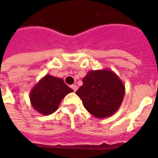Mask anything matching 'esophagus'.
Segmentation results:
<instances>
[{
    "label": "esophagus",
    "mask_w": 158,
    "mask_h": 158,
    "mask_svg": "<svg viewBox=\"0 0 158 158\" xmlns=\"http://www.w3.org/2000/svg\"><path fill=\"white\" fill-rule=\"evenodd\" d=\"M70 88H71V89L74 90V92H76L77 89H78V86H77L76 84H73V85H71V86H70Z\"/></svg>",
    "instance_id": "obj_1"
}]
</instances>
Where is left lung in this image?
Masks as SVG:
<instances>
[{"instance_id":"1","label":"left lung","mask_w":158,"mask_h":158,"mask_svg":"<svg viewBox=\"0 0 158 158\" xmlns=\"http://www.w3.org/2000/svg\"><path fill=\"white\" fill-rule=\"evenodd\" d=\"M125 94L122 80L109 69L89 71L83 78V85L76 91L85 109L100 119L116 112Z\"/></svg>"}]
</instances>
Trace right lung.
I'll return each mask as SVG.
<instances>
[{"instance_id": "1", "label": "right lung", "mask_w": 158, "mask_h": 158, "mask_svg": "<svg viewBox=\"0 0 158 158\" xmlns=\"http://www.w3.org/2000/svg\"><path fill=\"white\" fill-rule=\"evenodd\" d=\"M72 92L73 89L67 86L62 79L46 74L31 89L29 98L34 110L48 115L55 112L62 99Z\"/></svg>"}]
</instances>
